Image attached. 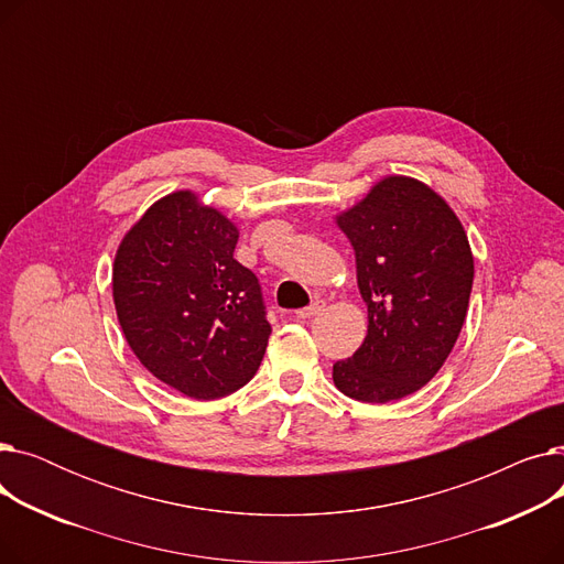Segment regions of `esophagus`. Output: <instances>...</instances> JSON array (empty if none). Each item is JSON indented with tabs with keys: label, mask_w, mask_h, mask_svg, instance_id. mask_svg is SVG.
I'll return each instance as SVG.
<instances>
[{
	"label": "esophagus",
	"mask_w": 564,
	"mask_h": 564,
	"mask_svg": "<svg viewBox=\"0 0 564 564\" xmlns=\"http://www.w3.org/2000/svg\"><path fill=\"white\" fill-rule=\"evenodd\" d=\"M324 311V302L322 300H317V302H313L311 306H306V308H302V311H297V317L300 319H311V317H315L317 313H322Z\"/></svg>",
	"instance_id": "obj_1"
}]
</instances>
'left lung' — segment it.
<instances>
[{
  "label": "left lung",
  "mask_w": 564,
  "mask_h": 564,
  "mask_svg": "<svg viewBox=\"0 0 564 564\" xmlns=\"http://www.w3.org/2000/svg\"><path fill=\"white\" fill-rule=\"evenodd\" d=\"M357 256L368 334L334 364L347 398L383 404L406 398L446 364L464 327L473 253L453 207L432 187L387 175L366 198L336 215Z\"/></svg>",
  "instance_id": "obj_1"
}]
</instances>
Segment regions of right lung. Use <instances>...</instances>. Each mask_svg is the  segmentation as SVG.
Returning a JSON list of instances; mask_svg holds the SVG:
<instances>
[{"label": "right lung", "instance_id": "1", "mask_svg": "<svg viewBox=\"0 0 564 564\" xmlns=\"http://www.w3.org/2000/svg\"><path fill=\"white\" fill-rule=\"evenodd\" d=\"M240 230L181 189L155 200L118 245L111 290L141 366L194 400L256 375L272 327L256 274L232 258Z\"/></svg>", "mask_w": 564, "mask_h": 564}]
</instances>
